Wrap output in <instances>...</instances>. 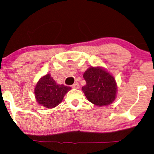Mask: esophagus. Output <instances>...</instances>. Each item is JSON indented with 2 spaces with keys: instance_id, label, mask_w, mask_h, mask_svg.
I'll return each instance as SVG.
<instances>
[{
  "instance_id": "1",
  "label": "esophagus",
  "mask_w": 154,
  "mask_h": 154,
  "mask_svg": "<svg viewBox=\"0 0 154 154\" xmlns=\"http://www.w3.org/2000/svg\"><path fill=\"white\" fill-rule=\"evenodd\" d=\"M72 88H73V89H79V83H78V82H75V83L74 84V85H72Z\"/></svg>"
}]
</instances>
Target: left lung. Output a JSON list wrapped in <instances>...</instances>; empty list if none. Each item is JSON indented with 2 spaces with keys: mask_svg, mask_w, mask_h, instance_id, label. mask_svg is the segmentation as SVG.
<instances>
[{
  "mask_svg": "<svg viewBox=\"0 0 154 154\" xmlns=\"http://www.w3.org/2000/svg\"><path fill=\"white\" fill-rule=\"evenodd\" d=\"M86 85L82 88L88 101L94 105L105 106L116 98L118 87L114 77L101 67H90L83 75Z\"/></svg>",
  "mask_w": 154,
  "mask_h": 154,
  "instance_id": "obj_1",
  "label": "left lung"
}]
</instances>
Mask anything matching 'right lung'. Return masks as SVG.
I'll list each match as a JSON object with an SVG mask.
<instances>
[{"label": "right lung", "instance_id": "1", "mask_svg": "<svg viewBox=\"0 0 154 154\" xmlns=\"http://www.w3.org/2000/svg\"><path fill=\"white\" fill-rule=\"evenodd\" d=\"M71 87L58 85L50 74L41 77L34 89V95L37 103L47 108H53L62 102L64 96Z\"/></svg>", "mask_w": 154, "mask_h": 154}]
</instances>
